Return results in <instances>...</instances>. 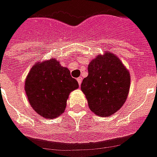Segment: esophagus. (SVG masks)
Here are the masks:
<instances>
[{"label": "esophagus", "mask_w": 157, "mask_h": 157, "mask_svg": "<svg viewBox=\"0 0 157 157\" xmlns=\"http://www.w3.org/2000/svg\"><path fill=\"white\" fill-rule=\"evenodd\" d=\"M77 82H78L79 86H81V84H82V77H79V78H77Z\"/></svg>", "instance_id": "1"}]
</instances>
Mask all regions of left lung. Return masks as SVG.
<instances>
[{
  "label": "left lung",
  "instance_id": "left-lung-1",
  "mask_svg": "<svg viewBox=\"0 0 157 157\" xmlns=\"http://www.w3.org/2000/svg\"><path fill=\"white\" fill-rule=\"evenodd\" d=\"M88 75L81 89L89 109L100 117H109L124 104L130 87L129 72L112 52L98 55L88 65Z\"/></svg>",
  "mask_w": 157,
  "mask_h": 157
}]
</instances>
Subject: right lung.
I'll list each match as a JSON object with an SVG mask.
<instances>
[{"instance_id": "1", "label": "right lung", "mask_w": 157, "mask_h": 157, "mask_svg": "<svg viewBox=\"0 0 157 157\" xmlns=\"http://www.w3.org/2000/svg\"><path fill=\"white\" fill-rule=\"evenodd\" d=\"M79 87L67 67L55 58L37 62L25 80L24 89L33 109L45 118H55L65 112L70 93Z\"/></svg>"}]
</instances>
